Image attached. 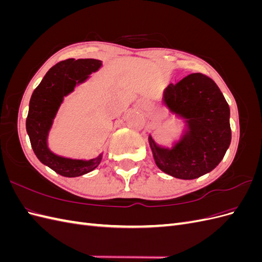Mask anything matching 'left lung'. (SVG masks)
I'll list each match as a JSON object with an SVG mask.
<instances>
[{
    "mask_svg": "<svg viewBox=\"0 0 262 262\" xmlns=\"http://www.w3.org/2000/svg\"><path fill=\"white\" fill-rule=\"evenodd\" d=\"M164 102L185 119L188 131L172 148L149 145L158 168L180 179H194L210 172L223 160L231 144L229 107L212 78L192 73L169 84Z\"/></svg>",
    "mask_w": 262,
    "mask_h": 262,
    "instance_id": "1",
    "label": "left lung"
}]
</instances>
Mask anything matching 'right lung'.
I'll use <instances>...</instances> for the list:
<instances>
[{"label":"right lung","instance_id":"obj_1","mask_svg":"<svg viewBox=\"0 0 262 262\" xmlns=\"http://www.w3.org/2000/svg\"><path fill=\"white\" fill-rule=\"evenodd\" d=\"M100 67L101 61L96 59L61 61L47 72L31 95L26 119V130L31 147L39 161L61 176H82L94 170L101 161V154L90 161L61 157L53 154L47 144L49 130L63 97L73 92L76 84L83 83Z\"/></svg>","mask_w":262,"mask_h":262}]
</instances>
